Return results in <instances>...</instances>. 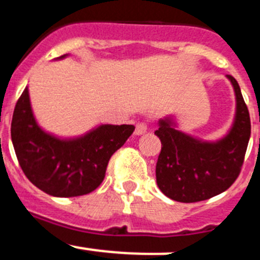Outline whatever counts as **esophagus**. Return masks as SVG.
<instances>
[{"label": "esophagus", "mask_w": 260, "mask_h": 260, "mask_svg": "<svg viewBox=\"0 0 260 260\" xmlns=\"http://www.w3.org/2000/svg\"><path fill=\"white\" fill-rule=\"evenodd\" d=\"M146 132H147V124H146V123H137V124H136L135 135L141 136Z\"/></svg>", "instance_id": "34e87169"}]
</instances>
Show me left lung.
<instances>
[{
	"mask_svg": "<svg viewBox=\"0 0 260 260\" xmlns=\"http://www.w3.org/2000/svg\"><path fill=\"white\" fill-rule=\"evenodd\" d=\"M236 96V113L228 135L205 142L175 129L168 117L158 120L155 135L161 141L156 181L166 197L183 203L208 200L222 193L238 179L250 138V117L240 86L228 75Z\"/></svg>",
	"mask_w": 260,
	"mask_h": 260,
	"instance_id": "8db88e82",
	"label": "left lung"
}]
</instances>
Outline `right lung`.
Listing matches in <instances>:
<instances>
[{
    "label": "right lung",
    "instance_id": "obj_1",
    "mask_svg": "<svg viewBox=\"0 0 260 260\" xmlns=\"http://www.w3.org/2000/svg\"><path fill=\"white\" fill-rule=\"evenodd\" d=\"M133 131L132 124H102L81 137L60 140L38 125L25 87L12 115L11 140L26 178L49 196L69 198L102 184L110 157Z\"/></svg>",
    "mask_w": 260,
    "mask_h": 260
}]
</instances>
